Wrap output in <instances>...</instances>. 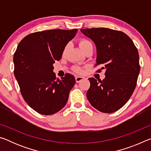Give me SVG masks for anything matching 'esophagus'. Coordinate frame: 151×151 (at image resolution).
Here are the masks:
<instances>
[{"label":"esophagus","instance_id":"1","mask_svg":"<svg viewBox=\"0 0 151 151\" xmlns=\"http://www.w3.org/2000/svg\"><path fill=\"white\" fill-rule=\"evenodd\" d=\"M84 79H85V77H84V76H76L75 78V80L76 83H79L82 80H84Z\"/></svg>","mask_w":151,"mask_h":151}]
</instances>
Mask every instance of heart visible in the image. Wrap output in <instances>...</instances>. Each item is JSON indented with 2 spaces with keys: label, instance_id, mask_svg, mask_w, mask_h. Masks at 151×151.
I'll return each instance as SVG.
<instances>
[{
  "label": "heart",
  "instance_id": "1",
  "mask_svg": "<svg viewBox=\"0 0 151 151\" xmlns=\"http://www.w3.org/2000/svg\"><path fill=\"white\" fill-rule=\"evenodd\" d=\"M78 45H79V47H80V48L82 49V50H83L85 48L89 47V46H93L91 42L89 41L88 40L86 39H81L80 40H79ZM66 48H65V49H64V50H63V54H65V53L66 52ZM74 70H75L76 73H77L78 74H83L84 73L83 68H81V67H78V66L75 67V68H74Z\"/></svg>",
  "mask_w": 151,
  "mask_h": 151
}]
</instances>
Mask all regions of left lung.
I'll list each match as a JSON object with an SVG mask.
<instances>
[{"mask_svg": "<svg viewBox=\"0 0 151 151\" xmlns=\"http://www.w3.org/2000/svg\"><path fill=\"white\" fill-rule=\"evenodd\" d=\"M96 47V64L105 70V78H89L86 93L94 108L111 113L122 108L136 87L140 72L139 55L131 38L125 33L106 28L81 29Z\"/></svg>", "mask_w": 151, "mask_h": 151, "instance_id": "1", "label": "left lung"}]
</instances>
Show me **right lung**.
Instances as JSON below:
<instances>
[{
	"mask_svg": "<svg viewBox=\"0 0 151 151\" xmlns=\"http://www.w3.org/2000/svg\"><path fill=\"white\" fill-rule=\"evenodd\" d=\"M78 30L53 29L31 33L18 45L14 74L25 102L44 115L60 111L67 103L75 78L66 73L56 78L53 64L62 57L66 45Z\"/></svg>",
	"mask_w": 151,
	"mask_h": 151,
	"instance_id": "obj_1",
	"label": "right lung"
}]
</instances>
